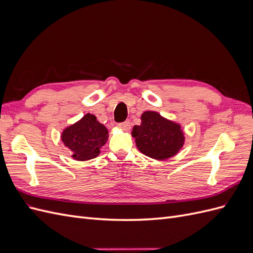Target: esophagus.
I'll return each instance as SVG.
<instances>
[{"mask_svg": "<svg viewBox=\"0 0 253 253\" xmlns=\"http://www.w3.org/2000/svg\"><path fill=\"white\" fill-rule=\"evenodd\" d=\"M118 126L122 129H125V131H128V129L131 128V122L125 121V122H122V124H119Z\"/></svg>", "mask_w": 253, "mask_h": 253, "instance_id": "1", "label": "esophagus"}]
</instances>
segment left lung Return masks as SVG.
Listing matches in <instances>:
<instances>
[{
	"label": "left lung",
	"mask_w": 253,
	"mask_h": 253,
	"mask_svg": "<svg viewBox=\"0 0 253 253\" xmlns=\"http://www.w3.org/2000/svg\"><path fill=\"white\" fill-rule=\"evenodd\" d=\"M132 136L142 154L156 160L173 157L185 143L180 125L154 111L142 113L141 124L133 127Z\"/></svg>",
	"instance_id": "1"
}]
</instances>
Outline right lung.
<instances>
[{
	"mask_svg": "<svg viewBox=\"0 0 253 253\" xmlns=\"http://www.w3.org/2000/svg\"><path fill=\"white\" fill-rule=\"evenodd\" d=\"M108 138V128L97 120L95 115L89 113L76 124L65 127L61 134V140L72 151V157L79 162L96 158Z\"/></svg>",
	"mask_w": 253,
	"mask_h": 253,
	"instance_id": "right-lung-1",
	"label": "right lung"
}]
</instances>
